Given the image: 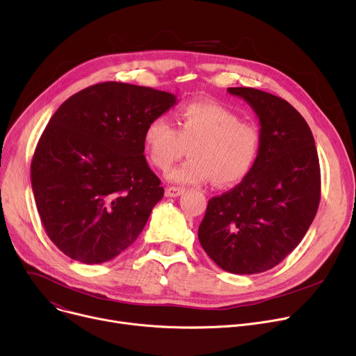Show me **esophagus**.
<instances>
[{
    "mask_svg": "<svg viewBox=\"0 0 356 356\" xmlns=\"http://www.w3.org/2000/svg\"><path fill=\"white\" fill-rule=\"evenodd\" d=\"M183 193H184V188L183 187H176V186L168 187V188H165V192H164L165 197H177Z\"/></svg>",
    "mask_w": 356,
    "mask_h": 356,
    "instance_id": "1",
    "label": "esophagus"
}]
</instances>
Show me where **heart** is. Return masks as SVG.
<instances>
[{"instance_id":"1","label":"heart","mask_w":356,"mask_h":356,"mask_svg":"<svg viewBox=\"0 0 356 356\" xmlns=\"http://www.w3.org/2000/svg\"><path fill=\"white\" fill-rule=\"evenodd\" d=\"M143 141L150 161L163 172L188 147L191 157L169 173L172 181L204 184L215 180L216 186L229 187L254 168L262 134L254 123L241 120L222 104L195 102L176 111V127L168 117H154L145 129Z\"/></svg>"}]
</instances>
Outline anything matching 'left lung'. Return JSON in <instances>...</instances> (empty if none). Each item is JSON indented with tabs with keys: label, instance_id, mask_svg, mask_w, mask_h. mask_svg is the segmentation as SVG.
<instances>
[{
	"label": "left lung",
	"instance_id": "obj_1",
	"mask_svg": "<svg viewBox=\"0 0 356 356\" xmlns=\"http://www.w3.org/2000/svg\"><path fill=\"white\" fill-rule=\"evenodd\" d=\"M256 113L262 147L252 172L211 197L199 242L226 272L252 275L279 265L303 239L321 200L312 131L286 100L250 87H229Z\"/></svg>",
	"mask_w": 356,
	"mask_h": 356
}]
</instances>
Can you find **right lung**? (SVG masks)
Masks as SVG:
<instances>
[{
	"label": "right lung",
	"mask_w": 356,
	"mask_h": 356,
	"mask_svg": "<svg viewBox=\"0 0 356 356\" xmlns=\"http://www.w3.org/2000/svg\"><path fill=\"white\" fill-rule=\"evenodd\" d=\"M176 102L170 92L107 81L71 96L50 118L31 186L44 230L64 254L99 265L137 239L164 195L143 154L145 129Z\"/></svg>",
	"instance_id": "add662e5"
}]
</instances>
